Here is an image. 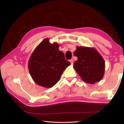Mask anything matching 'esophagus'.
I'll list each match as a JSON object with an SVG mask.
<instances>
[{"label":"esophagus","mask_w":124,"mask_h":124,"mask_svg":"<svg viewBox=\"0 0 124 124\" xmlns=\"http://www.w3.org/2000/svg\"><path fill=\"white\" fill-rule=\"evenodd\" d=\"M70 63H73V60H70Z\"/></svg>","instance_id":"34e87169"}]
</instances>
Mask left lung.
Returning a JSON list of instances; mask_svg holds the SVG:
<instances>
[{
  "label": "left lung",
  "instance_id": "1",
  "mask_svg": "<svg viewBox=\"0 0 124 124\" xmlns=\"http://www.w3.org/2000/svg\"><path fill=\"white\" fill-rule=\"evenodd\" d=\"M74 55L78 60L73 63V68L81 79L88 84L99 82L103 77L105 62L101 55L94 48L77 46Z\"/></svg>",
  "mask_w": 124,
  "mask_h": 124
}]
</instances>
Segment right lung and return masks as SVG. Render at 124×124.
<instances>
[{"label":"right lung","mask_w":124,"mask_h":124,"mask_svg":"<svg viewBox=\"0 0 124 124\" xmlns=\"http://www.w3.org/2000/svg\"><path fill=\"white\" fill-rule=\"evenodd\" d=\"M57 43L51 44L49 39H44L31 54L28 62L30 74L37 85L46 88L54 86L64 70L71 64L59 51Z\"/></svg>","instance_id":"right-lung-1"}]
</instances>
